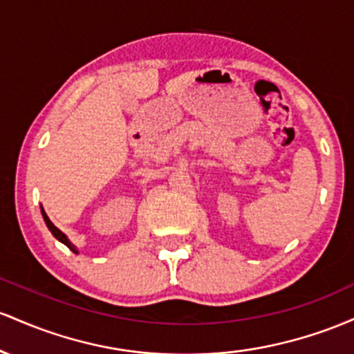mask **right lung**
<instances>
[{"instance_id":"1","label":"right lung","mask_w":354,"mask_h":354,"mask_svg":"<svg viewBox=\"0 0 354 354\" xmlns=\"http://www.w3.org/2000/svg\"><path fill=\"white\" fill-rule=\"evenodd\" d=\"M41 214H43V219H45V222H46V227H48V229L51 230V234H53V236L57 237V239H58L59 242H63V244H65L66 248L70 249V251L77 252V249H75V245L71 244V242H70L68 239H66V236H65V234L62 232V230L55 227V225H53V222H51V221L48 219V216H46V214H45V210H43V209H41Z\"/></svg>"}]
</instances>
